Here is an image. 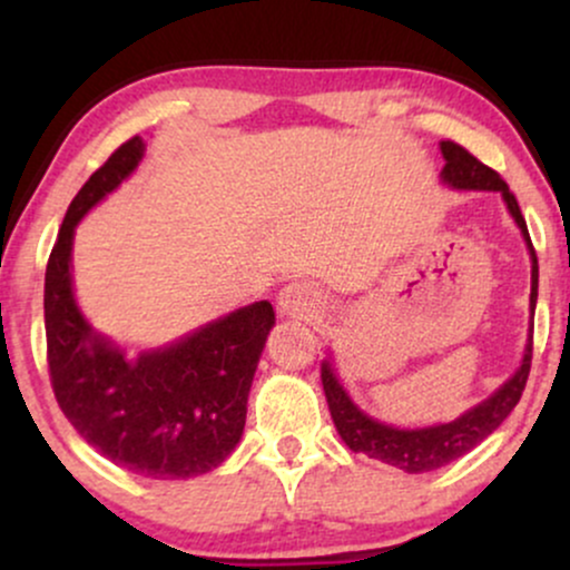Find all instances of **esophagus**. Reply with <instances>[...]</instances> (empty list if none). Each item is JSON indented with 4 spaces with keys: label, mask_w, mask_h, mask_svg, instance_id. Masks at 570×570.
<instances>
[{
    "label": "esophagus",
    "mask_w": 570,
    "mask_h": 570,
    "mask_svg": "<svg viewBox=\"0 0 570 570\" xmlns=\"http://www.w3.org/2000/svg\"><path fill=\"white\" fill-rule=\"evenodd\" d=\"M318 305H322L318 294L307 284H303V281H292V284H286L278 294V311L292 318L313 316V313L318 311Z\"/></svg>",
    "instance_id": "obj_1"
}]
</instances>
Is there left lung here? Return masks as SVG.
I'll return each instance as SVG.
<instances>
[{"mask_svg":"<svg viewBox=\"0 0 570 570\" xmlns=\"http://www.w3.org/2000/svg\"><path fill=\"white\" fill-rule=\"evenodd\" d=\"M442 155H444V168H442L444 185L455 189H493V193H501L509 214L514 217L517 227L522 230V238H525L528 248H531V313H533L535 297H539V259H535V248L531 244V235H528L525 217H522L520 206H517V198L509 193L507 181H503L493 168H488L485 163L476 160L469 149L461 147V144L442 141ZM531 358H533V335L528 337L525 356H522L520 370H517L493 396H488L485 402H480L476 407L463 412V415L455 417V421L440 423V426H429V429H394V426H385L381 421H375V417L364 415V412L351 402V396L343 391V385H340L330 362L322 364V383H324L326 404H330L337 434L343 436V442L348 444L353 453H364L375 458V461L389 463V466L402 469V472L407 474H421V472H431V469L448 466V463L455 461V458L466 455L469 450H474L476 444L485 440V436L493 434V431L507 421V415L517 407L522 391H525L528 375H531Z\"/></svg>","mask_w":570,"mask_h":570,"instance_id":"8db88e82","label":"left lung"}]
</instances>
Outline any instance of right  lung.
I'll return each mask as SVG.
<instances>
[{"label": "right lung", "mask_w": 570, "mask_h": 570, "mask_svg": "<svg viewBox=\"0 0 570 570\" xmlns=\"http://www.w3.org/2000/svg\"><path fill=\"white\" fill-rule=\"evenodd\" d=\"M141 155V136L120 144L63 217L45 271L48 370L58 407L104 458L153 480H187L217 469L240 442L276 313L259 299L136 362L90 330L71 292L75 227Z\"/></svg>", "instance_id": "right-lung-1"}]
</instances>
